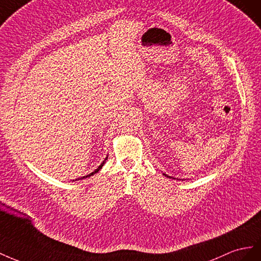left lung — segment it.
<instances>
[{"mask_svg": "<svg viewBox=\"0 0 261 261\" xmlns=\"http://www.w3.org/2000/svg\"><path fill=\"white\" fill-rule=\"evenodd\" d=\"M163 175L165 176V177H167V178H173V179H177V180H181V179H178V178H175V177H172V176H168L167 174H165V173H163ZM184 180V179H182Z\"/></svg>", "mask_w": 261, "mask_h": 261, "instance_id": "1", "label": "left lung"}]
</instances>
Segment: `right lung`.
Masks as SVG:
<instances>
[{"instance_id": "1", "label": "right lung", "mask_w": 261, "mask_h": 261, "mask_svg": "<svg viewBox=\"0 0 261 261\" xmlns=\"http://www.w3.org/2000/svg\"><path fill=\"white\" fill-rule=\"evenodd\" d=\"M107 160H108V155H107V156H106V159H105V160H103V161H102V163H101V164H100V165H99V166H98V167H97V168H96V169H95V170H94V172H93V173H91V174H88V175H86V176H83V177H81V178H77V179H75V180H80V179H81V180H82V179H85V178H87V177H91V176H93V175H95V174H96V173H98V172H99V170H100V169H101V167H102V166H103V164H105V163H106V161H107ZM73 181H74V180H73Z\"/></svg>"}]
</instances>
